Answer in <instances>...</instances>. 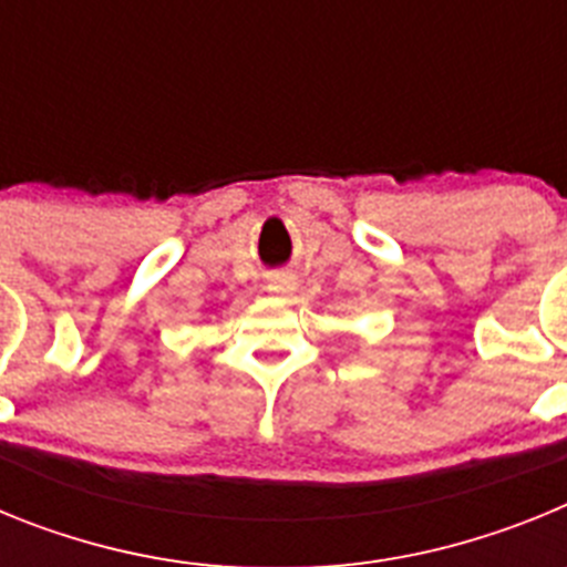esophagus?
<instances>
[{"instance_id": "34e87169", "label": "esophagus", "mask_w": 567, "mask_h": 567, "mask_svg": "<svg viewBox=\"0 0 567 567\" xmlns=\"http://www.w3.org/2000/svg\"><path fill=\"white\" fill-rule=\"evenodd\" d=\"M295 287H298V284H295L292 275H272V278L267 280L269 292L280 295V298H287V295H292Z\"/></svg>"}]
</instances>
